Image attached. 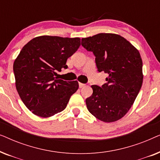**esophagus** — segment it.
I'll return each instance as SVG.
<instances>
[{
    "mask_svg": "<svg viewBox=\"0 0 160 160\" xmlns=\"http://www.w3.org/2000/svg\"><path fill=\"white\" fill-rule=\"evenodd\" d=\"M78 84H79V88H83V87H84L85 86H86V84H82V83H80V82Z\"/></svg>",
    "mask_w": 160,
    "mask_h": 160,
    "instance_id": "esophagus-1",
    "label": "esophagus"
}]
</instances>
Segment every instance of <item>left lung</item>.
<instances>
[{"mask_svg": "<svg viewBox=\"0 0 160 160\" xmlns=\"http://www.w3.org/2000/svg\"><path fill=\"white\" fill-rule=\"evenodd\" d=\"M82 45L95 56L98 71L108 73L107 83L91 86L88 111L100 121L122 119L134 103L143 84V62L138 50L124 37L99 33L82 38Z\"/></svg>", "mask_w": 160, "mask_h": 160, "instance_id": "8db88e82", "label": "left lung"}]
</instances>
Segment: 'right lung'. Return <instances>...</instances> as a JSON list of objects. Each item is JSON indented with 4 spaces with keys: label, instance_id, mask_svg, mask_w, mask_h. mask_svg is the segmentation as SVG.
I'll return each instance as SVG.
<instances>
[{
    "label": "right lung",
    "instance_id": "1",
    "mask_svg": "<svg viewBox=\"0 0 160 160\" xmlns=\"http://www.w3.org/2000/svg\"><path fill=\"white\" fill-rule=\"evenodd\" d=\"M80 45L79 38L41 36L22 47L13 65L15 85L23 103L35 115L47 118L61 112L77 91V81L59 79L56 72L67 68L68 58Z\"/></svg>",
    "mask_w": 160,
    "mask_h": 160
}]
</instances>
